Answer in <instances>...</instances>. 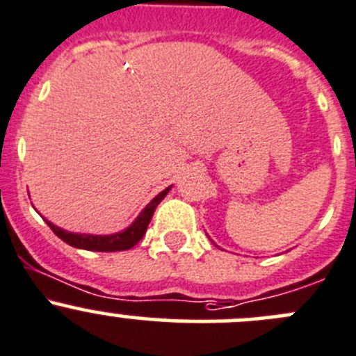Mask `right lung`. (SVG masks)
I'll return each instance as SVG.
<instances>
[{
	"mask_svg": "<svg viewBox=\"0 0 356 356\" xmlns=\"http://www.w3.org/2000/svg\"><path fill=\"white\" fill-rule=\"evenodd\" d=\"M170 188L163 189L160 195L154 196V198L147 203L146 209L139 213V217H137V219L134 220L127 229L120 231V233L104 234V236H102V234H99V236L97 234H79V233H69V231L51 224L50 220H47V224L62 241L69 243L71 247L85 248V250H95V252L129 250V248H132L134 245L139 243L140 238L144 236V233H146L147 229V224H149L151 217H153L154 213V209H156L158 203L167 196V193L170 191Z\"/></svg>",
	"mask_w": 356,
	"mask_h": 356,
	"instance_id": "obj_1",
	"label": "right lung"
}]
</instances>
